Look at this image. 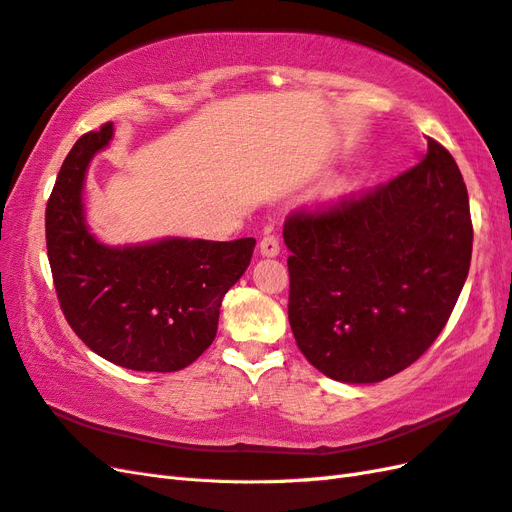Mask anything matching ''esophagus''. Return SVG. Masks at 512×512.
Returning a JSON list of instances; mask_svg holds the SVG:
<instances>
[{"label":"esophagus","mask_w":512,"mask_h":512,"mask_svg":"<svg viewBox=\"0 0 512 512\" xmlns=\"http://www.w3.org/2000/svg\"><path fill=\"white\" fill-rule=\"evenodd\" d=\"M258 247H260V254L267 256V258H273V256L280 254V241H278V237H275V234H269V232L260 239Z\"/></svg>","instance_id":"1"}]
</instances>
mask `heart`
Listing matches in <instances>:
<instances>
[{
  "label": "heart",
  "mask_w": 512,
  "mask_h": 512,
  "mask_svg": "<svg viewBox=\"0 0 512 512\" xmlns=\"http://www.w3.org/2000/svg\"><path fill=\"white\" fill-rule=\"evenodd\" d=\"M338 193H340V187H338V185H331V187L327 189V196H329V198H334V196H338Z\"/></svg>",
  "instance_id": "1"
}]
</instances>
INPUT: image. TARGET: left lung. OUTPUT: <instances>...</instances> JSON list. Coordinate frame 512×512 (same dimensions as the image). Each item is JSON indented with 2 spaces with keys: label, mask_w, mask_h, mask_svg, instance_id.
<instances>
[{
  "label": "left lung",
  "mask_w": 512,
  "mask_h": 512,
  "mask_svg": "<svg viewBox=\"0 0 512 512\" xmlns=\"http://www.w3.org/2000/svg\"><path fill=\"white\" fill-rule=\"evenodd\" d=\"M288 321L323 375L377 383L411 366L446 327L472 260V215L457 161L428 137L390 183L284 222Z\"/></svg>",
  "instance_id": "1"
}]
</instances>
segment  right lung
<instances>
[{"label": "right lung", "mask_w": 512, "mask_h": 512, "mask_svg": "<svg viewBox=\"0 0 512 512\" xmlns=\"http://www.w3.org/2000/svg\"><path fill=\"white\" fill-rule=\"evenodd\" d=\"M112 122L81 135L47 202L51 275L68 325L107 362L174 372L211 347L219 308L252 260L254 239H165L107 247L86 228L88 163L112 140Z\"/></svg>", "instance_id": "1"}]
</instances>
